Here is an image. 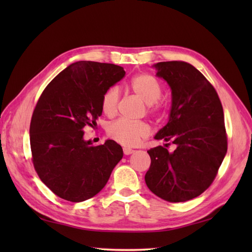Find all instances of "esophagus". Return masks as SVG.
<instances>
[{"label": "esophagus", "mask_w": 252, "mask_h": 252, "mask_svg": "<svg viewBox=\"0 0 252 252\" xmlns=\"http://www.w3.org/2000/svg\"><path fill=\"white\" fill-rule=\"evenodd\" d=\"M134 152L135 151H133V149H131V148H127V147L123 148V154H125V155H131V154H133Z\"/></svg>", "instance_id": "1"}]
</instances>
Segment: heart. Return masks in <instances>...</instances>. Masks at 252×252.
I'll use <instances>...</instances> for the list:
<instances>
[{
    "mask_svg": "<svg viewBox=\"0 0 252 252\" xmlns=\"http://www.w3.org/2000/svg\"><path fill=\"white\" fill-rule=\"evenodd\" d=\"M131 91L146 104V111L151 116H159L164 110L163 101L160 99L162 85L159 80L149 73H140L131 79L129 83ZM120 99V91L117 87L106 90L101 96L100 107L106 116L116 115ZM107 135L112 141L126 147L136 146L149 135V126L144 121L131 122L116 120L107 126Z\"/></svg>",
    "mask_w": 252,
    "mask_h": 252,
    "instance_id": "heart-1",
    "label": "heart"
}]
</instances>
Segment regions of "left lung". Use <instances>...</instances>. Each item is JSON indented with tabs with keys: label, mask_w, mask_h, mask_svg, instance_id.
Segmentation results:
<instances>
[{
	"label": "left lung",
	"mask_w": 252,
	"mask_h": 252,
	"mask_svg": "<svg viewBox=\"0 0 252 252\" xmlns=\"http://www.w3.org/2000/svg\"><path fill=\"white\" fill-rule=\"evenodd\" d=\"M157 76L172 91L167 126L155 138L176 146L147 151L151 167L145 175L148 189L170 202H183L202 194L212 184L227 152V134L221 100L216 89L190 63H157ZM168 144L165 146L168 147Z\"/></svg>",
	"instance_id": "left-lung-1"
}]
</instances>
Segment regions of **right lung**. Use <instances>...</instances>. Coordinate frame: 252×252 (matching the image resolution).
<instances>
[{"label": "right lung", "mask_w": 252, "mask_h": 252, "mask_svg": "<svg viewBox=\"0 0 252 252\" xmlns=\"http://www.w3.org/2000/svg\"><path fill=\"white\" fill-rule=\"evenodd\" d=\"M114 63L77 62L47 84L30 122L31 160L41 181L58 197L80 202L104 189L123 156L108 140L93 146L83 127L96 126L106 90L125 77Z\"/></svg>", "instance_id": "right-lung-1"}]
</instances>
